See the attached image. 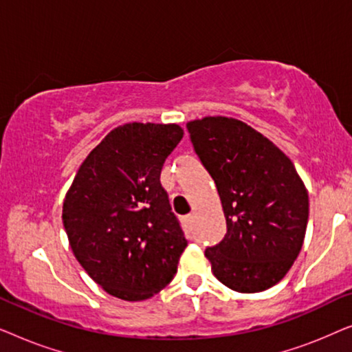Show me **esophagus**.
I'll list each match as a JSON object with an SVG mask.
<instances>
[{"label": "esophagus", "instance_id": "1", "mask_svg": "<svg viewBox=\"0 0 352 352\" xmlns=\"http://www.w3.org/2000/svg\"><path fill=\"white\" fill-rule=\"evenodd\" d=\"M186 223H187V224H190V223H192V216H187V218H186Z\"/></svg>", "mask_w": 352, "mask_h": 352}]
</instances>
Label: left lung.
<instances>
[{"mask_svg": "<svg viewBox=\"0 0 352 352\" xmlns=\"http://www.w3.org/2000/svg\"><path fill=\"white\" fill-rule=\"evenodd\" d=\"M187 129L228 224L224 239L205 250L211 271L234 292L267 290L301 252L309 216L305 182L276 144L240 120L205 117Z\"/></svg>", "mask_w": 352, "mask_h": 352, "instance_id": "1", "label": "left lung"}]
</instances>
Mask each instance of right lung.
I'll list each match as a JSON object with an SVG mask.
<instances>
[{
	"instance_id": "right-lung-1",
	"label": "right lung",
	"mask_w": 352,
	"mask_h": 352,
	"mask_svg": "<svg viewBox=\"0 0 352 352\" xmlns=\"http://www.w3.org/2000/svg\"><path fill=\"white\" fill-rule=\"evenodd\" d=\"M179 124L126 123L81 163L62 206L75 258L109 295L147 300L163 290L187 247L160 173Z\"/></svg>"
}]
</instances>
